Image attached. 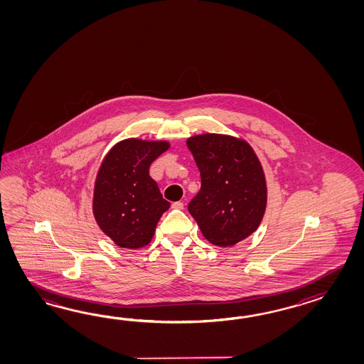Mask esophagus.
Instances as JSON below:
<instances>
[{
    "mask_svg": "<svg viewBox=\"0 0 364 364\" xmlns=\"http://www.w3.org/2000/svg\"><path fill=\"white\" fill-rule=\"evenodd\" d=\"M183 207H185V205H183L182 201H176V203L171 204V208L173 209H183Z\"/></svg>",
    "mask_w": 364,
    "mask_h": 364,
    "instance_id": "1",
    "label": "esophagus"
}]
</instances>
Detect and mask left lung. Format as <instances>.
Segmentation results:
<instances>
[{"instance_id":"left-lung-1","label":"left lung","mask_w":364,"mask_h":364,"mask_svg":"<svg viewBox=\"0 0 364 364\" xmlns=\"http://www.w3.org/2000/svg\"><path fill=\"white\" fill-rule=\"evenodd\" d=\"M200 171L199 193L188 212L205 240L220 247L234 246L255 232L267 207L263 168L245 140L203 134L187 139Z\"/></svg>"}]
</instances>
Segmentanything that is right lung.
I'll list each match as a JSON object with an SVG mask.
<instances>
[{
  "label": "right lung",
  "instance_id": "add662e5",
  "mask_svg": "<svg viewBox=\"0 0 364 364\" xmlns=\"http://www.w3.org/2000/svg\"><path fill=\"white\" fill-rule=\"evenodd\" d=\"M168 148V141L122 140L101 164L95 182L93 215L117 246L148 245L160 217L171 207L149 177L151 164Z\"/></svg>",
  "mask_w": 364,
  "mask_h": 364
}]
</instances>
